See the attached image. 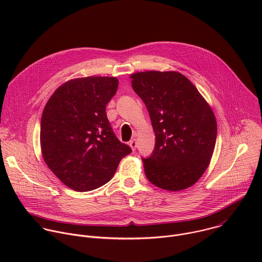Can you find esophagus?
I'll list each match as a JSON object with an SVG mask.
<instances>
[{
	"label": "esophagus",
	"mask_w": 262,
	"mask_h": 262,
	"mask_svg": "<svg viewBox=\"0 0 262 262\" xmlns=\"http://www.w3.org/2000/svg\"><path fill=\"white\" fill-rule=\"evenodd\" d=\"M128 144H129L130 148H132L133 150L135 151V150H136V148H137V144H138V143H137V140H136V139H133V140H130V141H129V143H128Z\"/></svg>",
	"instance_id": "1"
}]
</instances>
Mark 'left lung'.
Segmentation results:
<instances>
[{
    "instance_id": "left-lung-1",
    "label": "left lung",
    "mask_w": 262,
    "mask_h": 262,
    "mask_svg": "<svg viewBox=\"0 0 262 262\" xmlns=\"http://www.w3.org/2000/svg\"><path fill=\"white\" fill-rule=\"evenodd\" d=\"M154 130L152 155L142 159L148 180L166 191H182L207 169L216 140L213 112L192 82L177 71L133 73Z\"/></svg>"
}]
</instances>
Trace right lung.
Wrapping results in <instances>:
<instances>
[{
	"instance_id": "add662e5",
	"label": "right lung",
	"mask_w": 262,
	"mask_h": 262,
	"mask_svg": "<svg viewBox=\"0 0 262 262\" xmlns=\"http://www.w3.org/2000/svg\"><path fill=\"white\" fill-rule=\"evenodd\" d=\"M118 83L115 77L73 79L61 85L45 106L40 122L43 160L74 191H91L106 183L132 152L115 136L105 113Z\"/></svg>"
}]
</instances>
